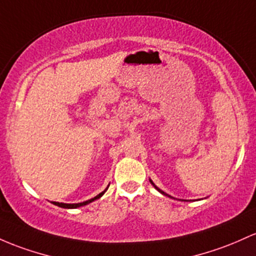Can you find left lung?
<instances>
[{
    "label": "left lung",
    "instance_id": "left-lung-1",
    "mask_svg": "<svg viewBox=\"0 0 256 256\" xmlns=\"http://www.w3.org/2000/svg\"><path fill=\"white\" fill-rule=\"evenodd\" d=\"M150 184H153V186H154V187H156V190H158L160 193H162V194H164V196H168V194H166V193H164V192H162V190H159V188H158V187H156V184H153V182H152V181H150Z\"/></svg>",
    "mask_w": 256,
    "mask_h": 256
}]
</instances>
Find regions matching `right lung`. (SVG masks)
I'll return each mask as SVG.
<instances>
[{
    "instance_id": "right-lung-1",
    "label": "right lung",
    "mask_w": 256,
    "mask_h": 256,
    "mask_svg": "<svg viewBox=\"0 0 256 256\" xmlns=\"http://www.w3.org/2000/svg\"><path fill=\"white\" fill-rule=\"evenodd\" d=\"M104 192H106V190H103V192H102V193H100V194H98V196H94V198L90 199V200L82 202V203H78V204H66V203H58V202H53V204H54V206H60V208H66V209H75V208H78V206H86V204L91 203V202H94V200H96V199H98V198H100V196H102L103 194H104Z\"/></svg>"
}]
</instances>
